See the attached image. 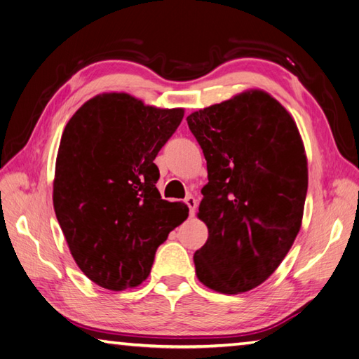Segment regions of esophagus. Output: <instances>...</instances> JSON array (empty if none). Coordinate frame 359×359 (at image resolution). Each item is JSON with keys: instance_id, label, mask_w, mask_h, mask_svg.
<instances>
[{"instance_id": "1", "label": "esophagus", "mask_w": 359, "mask_h": 359, "mask_svg": "<svg viewBox=\"0 0 359 359\" xmlns=\"http://www.w3.org/2000/svg\"><path fill=\"white\" fill-rule=\"evenodd\" d=\"M185 203L188 205V208H189V215H194L196 214V210H197V200L193 197V196H188L187 198H185Z\"/></svg>"}]
</instances>
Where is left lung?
I'll return each instance as SVG.
<instances>
[{
  "label": "left lung",
  "mask_w": 359,
  "mask_h": 359,
  "mask_svg": "<svg viewBox=\"0 0 359 359\" xmlns=\"http://www.w3.org/2000/svg\"><path fill=\"white\" fill-rule=\"evenodd\" d=\"M187 121L208 168L198 219L210 236L194 254L197 278L222 294L246 292L271 277L302 228L307 193L302 136L286 108L262 90Z\"/></svg>",
  "instance_id": "1"
}]
</instances>
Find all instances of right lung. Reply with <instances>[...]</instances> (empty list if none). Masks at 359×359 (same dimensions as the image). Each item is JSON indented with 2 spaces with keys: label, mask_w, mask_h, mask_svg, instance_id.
<instances>
[{
  "label": "right lung",
  "mask_w": 359,
  "mask_h": 359,
  "mask_svg": "<svg viewBox=\"0 0 359 359\" xmlns=\"http://www.w3.org/2000/svg\"><path fill=\"white\" fill-rule=\"evenodd\" d=\"M182 119L183 108L104 93L65 125L53 206L74 262L101 287L139 286L157 248L188 217L187 205L162 200L156 188L154 159Z\"/></svg>",
  "instance_id": "add662e5"
}]
</instances>
